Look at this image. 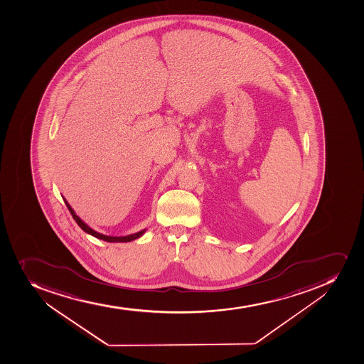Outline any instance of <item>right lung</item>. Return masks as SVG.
<instances>
[{"label": "right lung", "mask_w": 364, "mask_h": 364, "mask_svg": "<svg viewBox=\"0 0 364 364\" xmlns=\"http://www.w3.org/2000/svg\"><path fill=\"white\" fill-rule=\"evenodd\" d=\"M64 203L67 205L68 210H70L71 215L74 218V220L76 221L77 225H78V226H80L85 233L91 234L92 237H97V239H100V240L107 241V242H130V241L136 240L138 237H141V235L145 233V230H140L138 233L130 234V235H127V237H109V235H104V234L98 233L96 230H92V228L87 226L85 223L80 220V217H77L76 213H75V210L71 208L70 205L68 203V201L65 200V199H64Z\"/></svg>", "instance_id": "1"}]
</instances>
